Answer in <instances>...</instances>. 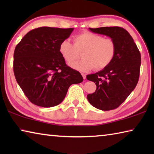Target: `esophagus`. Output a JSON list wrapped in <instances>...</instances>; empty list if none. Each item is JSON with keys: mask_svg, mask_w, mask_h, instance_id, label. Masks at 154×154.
Returning a JSON list of instances; mask_svg holds the SVG:
<instances>
[{"mask_svg": "<svg viewBox=\"0 0 154 154\" xmlns=\"http://www.w3.org/2000/svg\"><path fill=\"white\" fill-rule=\"evenodd\" d=\"M82 75L83 79H86V75H85L84 73H82Z\"/></svg>", "mask_w": 154, "mask_h": 154, "instance_id": "obj_1", "label": "esophagus"}]
</instances>
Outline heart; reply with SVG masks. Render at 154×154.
<instances>
[{
    "label": "heart",
    "instance_id": "heart-1",
    "mask_svg": "<svg viewBox=\"0 0 154 154\" xmlns=\"http://www.w3.org/2000/svg\"><path fill=\"white\" fill-rule=\"evenodd\" d=\"M83 52L84 59L69 63L72 69L87 72L94 67L102 70L111 63L116 55V45L111 38L91 32H84L75 36L74 44L68 39L62 41L59 52L65 60L70 62L79 57Z\"/></svg>",
    "mask_w": 154,
    "mask_h": 154
}]
</instances>
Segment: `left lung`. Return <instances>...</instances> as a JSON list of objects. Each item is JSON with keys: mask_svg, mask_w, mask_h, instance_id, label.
Returning a JSON list of instances; mask_svg holds the SVG:
<instances>
[{"mask_svg": "<svg viewBox=\"0 0 154 154\" xmlns=\"http://www.w3.org/2000/svg\"><path fill=\"white\" fill-rule=\"evenodd\" d=\"M89 30L107 36L116 43V55L111 63L86 76L88 80L96 85L95 92L87 96L89 103L100 110H113L124 103L136 87L141 62L140 51L133 38L123 28H90Z\"/></svg>", "mask_w": 154, "mask_h": 154, "instance_id": "left-lung-1", "label": "left lung"}]
</instances>
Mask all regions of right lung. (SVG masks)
<instances>
[{"instance_id":"add662e5","label":"right lung","mask_w":154,"mask_h":154,"mask_svg":"<svg viewBox=\"0 0 154 154\" xmlns=\"http://www.w3.org/2000/svg\"><path fill=\"white\" fill-rule=\"evenodd\" d=\"M73 28L40 27L30 30L15 47L14 71L31 103L51 107L62 102L70 85L83 82L79 72L68 66L59 52Z\"/></svg>"}]
</instances>
